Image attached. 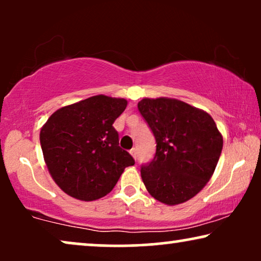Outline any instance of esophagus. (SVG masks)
<instances>
[{
    "label": "esophagus",
    "mask_w": 261,
    "mask_h": 261,
    "mask_svg": "<svg viewBox=\"0 0 261 261\" xmlns=\"http://www.w3.org/2000/svg\"><path fill=\"white\" fill-rule=\"evenodd\" d=\"M129 153H130V154H132V156H133V158H134V159H137V148H135V147H133V148H132V149H130V151H129Z\"/></svg>",
    "instance_id": "esophagus-1"
}]
</instances>
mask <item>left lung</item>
Returning a JSON list of instances; mask_svg holds the SVG:
<instances>
[{
  "label": "left lung",
  "instance_id": "1",
  "mask_svg": "<svg viewBox=\"0 0 261 261\" xmlns=\"http://www.w3.org/2000/svg\"><path fill=\"white\" fill-rule=\"evenodd\" d=\"M138 109L155 138L154 158L141 166L156 201L176 205L205 187L219 163L223 138L204 110L176 98H142Z\"/></svg>",
  "mask_w": 261,
  "mask_h": 261
}]
</instances>
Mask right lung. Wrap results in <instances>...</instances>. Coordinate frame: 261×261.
<instances>
[{"instance_id":"obj_1","label":"right lung","mask_w":261,"mask_h":261,"mask_svg":"<svg viewBox=\"0 0 261 261\" xmlns=\"http://www.w3.org/2000/svg\"><path fill=\"white\" fill-rule=\"evenodd\" d=\"M126 107L124 98L92 96L58 109L41 127L46 166L65 194L95 201L109 194L124 169L134 165L113 127Z\"/></svg>"}]
</instances>
